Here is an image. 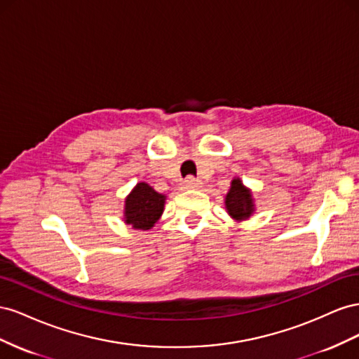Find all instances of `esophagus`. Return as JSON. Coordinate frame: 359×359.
<instances>
[{
  "instance_id": "34e87169",
  "label": "esophagus",
  "mask_w": 359,
  "mask_h": 359,
  "mask_svg": "<svg viewBox=\"0 0 359 359\" xmlns=\"http://www.w3.org/2000/svg\"><path fill=\"white\" fill-rule=\"evenodd\" d=\"M183 187H185L187 189H196V188L201 187V182L198 179H196V177L189 176V177L185 179V182H183Z\"/></svg>"
}]
</instances>
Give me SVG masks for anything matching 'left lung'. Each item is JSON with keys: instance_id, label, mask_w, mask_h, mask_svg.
Instances as JSON below:
<instances>
[{"instance_id": "1", "label": "left lung", "mask_w": 359, "mask_h": 359, "mask_svg": "<svg viewBox=\"0 0 359 359\" xmlns=\"http://www.w3.org/2000/svg\"><path fill=\"white\" fill-rule=\"evenodd\" d=\"M225 208L233 218L243 219L248 218L254 212V204L251 198V192L242 185L239 179L231 182V188L225 197Z\"/></svg>"}]
</instances>
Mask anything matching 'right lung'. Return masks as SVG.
<instances>
[{"label": "right lung", "instance_id": "obj_1", "mask_svg": "<svg viewBox=\"0 0 359 359\" xmlns=\"http://www.w3.org/2000/svg\"><path fill=\"white\" fill-rule=\"evenodd\" d=\"M163 203L165 196L147 183H138L126 198L125 222L140 230L151 229L163 212Z\"/></svg>", "mask_w": 359, "mask_h": 359}]
</instances>
